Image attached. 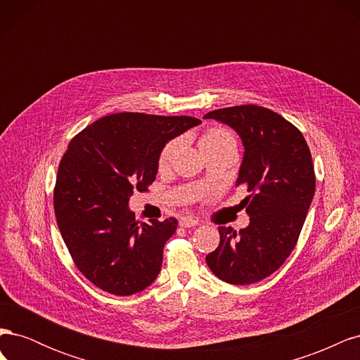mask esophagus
<instances>
[{"label": "esophagus", "instance_id": "obj_1", "mask_svg": "<svg viewBox=\"0 0 360 360\" xmlns=\"http://www.w3.org/2000/svg\"><path fill=\"white\" fill-rule=\"evenodd\" d=\"M180 225L181 226H184V228H195L198 225V221L197 219H193V217H181L180 219Z\"/></svg>", "mask_w": 360, "mask_h": 360}]
</instances>
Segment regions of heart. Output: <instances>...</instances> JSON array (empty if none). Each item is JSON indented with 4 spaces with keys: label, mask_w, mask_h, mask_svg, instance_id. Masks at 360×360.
Wrapping results in <instances>:
<instances>
[{
    "label": "heart",
    "mask_w": 360,
    "mask_h": 360,
    "mask_svg": "<svg viewBox=\"0 0 360 360\" xmlns=\"http://www.w3.org/2000/svg\"><path fill=\"white\" fill-rule=\"evenodd\" d=\"M181 144H183L181 138H172L165 146L162 147L159 158H158L159 169L169 168L171 162H172L174 156L177 155V151L180 150ZM226 144H236V138L230 132V130L225 127H219V126H213V127L207 129L200 139V146H201L202 151L212 150L216 147H222Z\"/></svg>",
    "instance_id": "b5f03b06"
}]
</instances>
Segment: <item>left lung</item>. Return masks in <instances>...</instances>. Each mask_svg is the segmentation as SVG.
<instances>
[{
    "label": "left lung",
    "mask_w": 360,
    "mask_h": 360,
    "mask_svg": "<svg viewBox=\"0 0 360 360\" xmlns=\"http://www.w3.org/2000/svg\"><path fill=\"white\" fill-rule=\"evenodd\" d=\"M204 118L231 126L240 135L245 156L236 186L249 225L240 231L219 226L221 242L205 257L213 274L234 285L270 276L292 252L315 192L309 147L300 130L264 106L240 105L216 110Z\"/></svg>",
    "instance_id": "8db88e82"
}]
</instances>
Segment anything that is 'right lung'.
Listing matches in <instances>:
<instances>
[{
    "mask_svg": "<svg viewBox=\"0 0 360 360\" xmlns=\"http://www.w3.org/2000/svg\"><path fill=\"white\" fill-rule=\"evenodd\" d=\"M200 123L189 115L120 112L72 138L58 167L53 210L75 266L96 287L130 296L158 278L177 219L139 222L129 197L155 181L162 147Z\"/></svg>",
    "mask_w": 360,
    "mask_h": 360,
    "instance_id": "add662e5",
    "label": "right lung"
}]
</instances>
